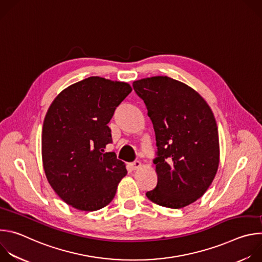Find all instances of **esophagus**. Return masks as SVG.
Masks as SVG:
<instances>
[{"label": "esophagus", "instance_id": "1", "mask_svg": "<svg viewBox=\"0 0 262 262\" xmlns=\"http://www.w3.org/2000/svg\"><path fill=\"white\" fill-rule=\"evenodd\" d=\"M141 166H142V164H141V162H139V161H136V162H134V163L130 164V167H132L133 170H137V169H139Z\"/></svg>", "mask_w": 262, "mask_h": 262}]
</instances>
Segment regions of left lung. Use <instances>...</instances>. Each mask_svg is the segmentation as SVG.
<instances>
[{"label": "left lung", "instance_id": "8db88e82", "mask_svg": "<svg viewBox=\"0 0 262 262\" xmlns=\"http://www.w3.org/2000/svg\"><path fill=\"white\" fill-rule=\"evenodd\" d=\"M133 87L147 107L158 147V184L146 196L169 208L190 205L207 191L219 167L212 112L194 89L168 77L135 81Z\"/></svg>", "mask_w": 262, "mask_h": 262}]
</instances>
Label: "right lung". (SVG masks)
<instances>
[{"label": "right lung", "mask_w": 262, "mask_h": 262, "mask_svg": "<svg viewBox=\"0 0 262 262\" xmlns=\"http://www.w3.org/2000/svg\"><path fill=\"white\" fill-rule=\"evenodd\" d=\"M132 87L90 77L64 89L52 102L42 126V162L47 178L68 205L94 211L115 197L127 171L114 152L107 123Z\"/></svg>", "instance_id": "obj_1"}]
</instances>
